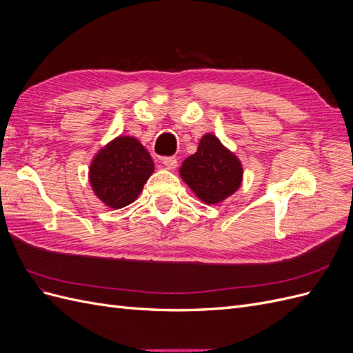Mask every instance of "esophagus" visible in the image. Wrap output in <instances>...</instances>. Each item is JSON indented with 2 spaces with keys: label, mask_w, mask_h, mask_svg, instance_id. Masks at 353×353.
<instances>
[{
  "label": "esophagus",
  "mask_w": 353,
  "mask_h": 353,
  "mask_svg": "<svg viewBox=\"0 0 353 353\" xmlns=\"http://www.w3.org/2000/svg\"><path fill=\"white\" fill-rule=\"evenodd\" d=\"M163 165L166 169H175L178 166V160L176 157H163Z\"/></svg>",
  "instance_id": "1"
}]
</instances>
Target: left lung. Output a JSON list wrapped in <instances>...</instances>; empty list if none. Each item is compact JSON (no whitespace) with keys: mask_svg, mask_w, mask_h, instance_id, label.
Returning <instances> with one entry per match:
<instances>
[{"mask_svg":"<svg viewBox=\"0 0 353 353\" xmlns=\"http://www.w3.org/2000/svg\"><path fill=\"white\" fill-rule=\"evenodd\" d=\"M179 175L203 203L218 205L240 188L243 166L216 135L205 134L197 152L181 165Z\"/></svg>","mask_w":353,"mask_h":353,"instance_id":"obj_1","label":"left lung"}]
</instances>
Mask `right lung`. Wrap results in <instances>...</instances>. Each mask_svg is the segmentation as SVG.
I'll list each match as a JSON object with an SVG mask.
<instances>
[{
  "mask_svg": "<svg viewBox=\"0 0 353 353\" xmlns=\"http://www.w3.org/2000/svg\"><path fill=\"white\" fill-rule=\"evenodd\" d=\"M154 172L152 156L130 135H119L91 160L90 184L94 194L110 209H122L137 200Z\"/></svg>",
  "mask_w": 353,
  "mask_h": 353,
  "instance_id": "add662e5",
  "label": "right lung"
}]
</instances>
